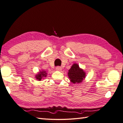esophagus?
Listing matches in <instances>:
<instances>
[{"mask_svg": "<svg viewBox=\"0 0 123 123\" xmlns=\"http://www.w3.org/2000/svg\"><path fill=\"white\" fill-rule=\"evenodd\" d=\"M62 68L61 67H59V66H58V67H56V70H58V71H61V70H62Z\"/></svg>", "mask_w": 123, "mask_h": 123, "instance_id": "34e87169", "label": "esophagus"}]
</instances>
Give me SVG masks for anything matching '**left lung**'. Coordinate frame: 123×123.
Here are the masks:
<instances>
[{"label": "left lung", "instance_id": "1", "mask_svg": "<svg viewBox=\"0 0 123 123\" xmlns=\"http://www.w3.org/2000/svg\"><path fill=\"white\" fill-rule=\"evenodd\" d=\"M68 75L71 82L77 84L82 82L86 77V73L82 69L79 67V65L74 64L69 70Z\"/></svg>", "mask_w": 123, "mask_h": 123}]
</instances>
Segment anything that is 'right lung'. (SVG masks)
I'll list each match as a JSON object with an SVG mask.
<instances>
[{"label": "right lung", "instance_id": "1", "mask_svg": "<svg viewBox=\"0 0 123 123\" xmlns=\"http://www.w3.org/2000/svg\"><path fill=\"white\" fill-rule=\"evenodd\" d=\"M47 73H46L45 71L42 70L38 73L37 74L35 77L38 80H42L43 77H46L47 76Z\"/></svg>", "mask_w": 123, "mask_h": 123}]
</instances>
